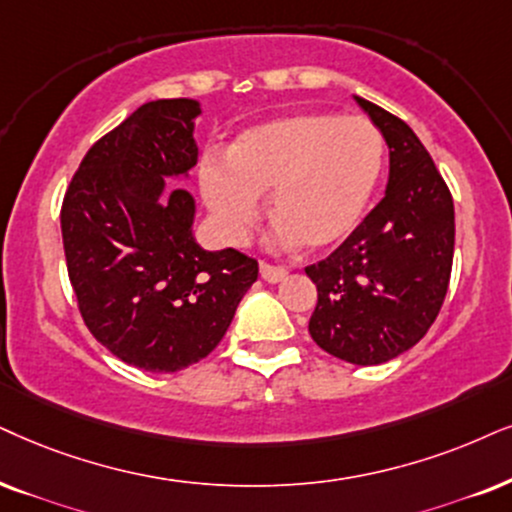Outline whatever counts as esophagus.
<instances>
[{"instance_id":"esophagus-1","label":"esophagus","mask_w":512,"mask_h":512,"mask_svg":"<svg viewBox=\"0 0 512 512\" xmlns=\"http://www.w3.org/2000/svg\"><path fill=\"white\" fill-rule=\"evenodd\" d=\"M260 274H262L264 281L278 283V281H283V278L288 276V269H286V267H276V264L262 260V262H260Z\"/></svg>"}]
</instances>
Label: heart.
Here are the masks:
<instances>
[{
	"mask_svg": "<svg viewBox=\"0 0 512 512\" xmlns=\"http://www.w3.org/2000/svg\"><path fill=\"white\" fill-rule=\"evenodd\" d=\"M385 153L383 132L364 115H283L245 129L226 163L203 160L200 191L229 243L248 236L260 215V193L269 191L278 243L326 250L359 226Z\"/></svg>",
	"mask_w": 512,
	"mask_h": 512,
	"instance_id": "b5f03b06",
	"label": "heart"
}]
</instances>
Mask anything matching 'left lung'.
Returning <instances> with one entry per match:
<instances>
[{"label": "left lung", "mask_w": 512, "mask_h": 512, "mask_svg": "<svg viewBox=\"0 0 512 512\" xmlns=\"http://www.w3.org/2000/svg\"><path fill=\"white\" fill-rule=\"evenodd\" d=\"M357 103L390 146L385 198L326 260L316 283L309 335L357 366L385 364L430 331L454 264V198L413 129L375 103Z\"/></svg>", "instance_id": "8db88e82"}]
</instances>
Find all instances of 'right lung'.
Returning <instances> with one entry per match:
<instances>
[{
    "mask_svg": "<svg viewBox=\"0 0 512 512\" xmlns=\"http://www.w3.org/2000/svg\"><path fill=\"white\" fill-rule=\"evenodd\" d=\"M191 99L144 103L96 141L61 205L68 278L89 333L129 366L174 373L219 345L257 260L203 250L196 203L167 177L196 165Z\"/></svg>",
    "mask_w": 512,
    "mask_h": 512,
    "instance_id": "right-lung-1",
    "label": "right lung"
}]
</instances>
